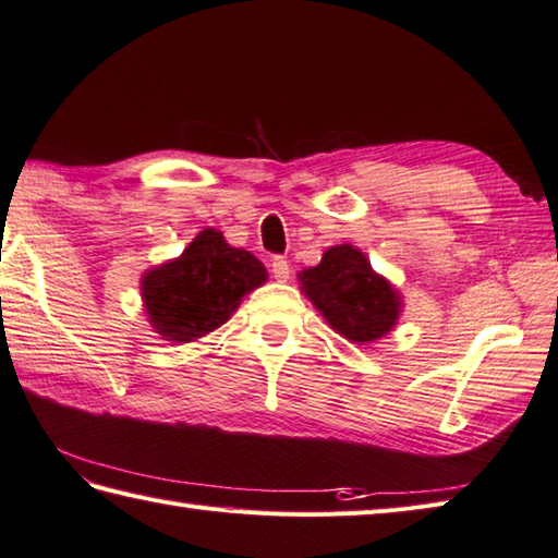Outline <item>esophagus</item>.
I'll list each match as a JSON object with an SVG mask.
<instances>
[{"label":"esophagus","instance_id":"1","mask_svg":"<svg viewBox=\"0 0 558 558\" xmlns=\"http://www.w3.org/2000/svg\"><path fill=\"white\" fill-rule=\"evenodd\" d=\"M270 276L278 282H288L290 280V264L282 256H276L270 260Z\"/></svg>","mask_w":558,"mask_h":558}]
</instances>
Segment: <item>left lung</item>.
<instances>
[{
	"instance_id": "8db88e82",
	"label": "left lung",
	"mask_w": 558,
	"mask_h": 558,
	"mask_svg": "<svg viewBox=\"0 0 558 558\" xmlns=\"http://www.w3.org/2000/svg\"><path fill=\"white\" fill-rule=\"evenodd\" d=\"M300 280L324 319L353 343L375 341L399 319L397 292L351 244L326 251L322 264L302 270Z\"/></svg>"
}]
</instances>
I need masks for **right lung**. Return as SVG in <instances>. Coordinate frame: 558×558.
Wrapping results in <instances>:
<instances>
[{
    "mask_svg": "<svg viewBox=\"0 0 558 558\" xmlns=\"http://www.w3.org/2000/svg\"><path fill=\"white\" fill-rule=\"evenodd\" d=\"M266 280V268L244 248H234L215 229L193 239L183 256L149 270L142 298L155 329L177 343L215 331L239 307L244 292Z\"/></svg>",
    "mask_w": 558,
    "mask_h": 558,
    "instance_id": "right-lung-1",
    "label": "right lung"
}]
</instances>
